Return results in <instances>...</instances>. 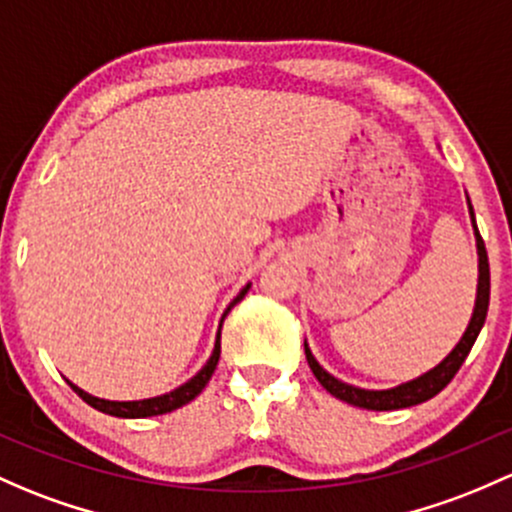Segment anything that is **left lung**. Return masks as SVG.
Here are the masks:
<instances>
[{
    "label": "left lung",
    "mask_w": 512,
    "mask_h": 512,
    "mask_svg": "<svg viewBox=\"0 0 512 512\" xmlns=\"http://www.w3.org/2000/svg\"><path fill=\"white\" fill-rule=\"evenodd\" d=\"M469 211H471V220H473V230H476V247H478V294H476V309H473L471 324H469V328H466L464 336H461V341L456 343L454 351L446 355L437 368H432L429 373L419 375L417 380H410V383H405V385H397V387H392V390H363V387H353V385L341 383V380L333 378L331 373H326V370L316 363V358L311 355L309 346L304 343V353H306V360H309L311 373H314L316 380L326 387V392H331L333 397H338V400L348 402V405H353V407L387 412V410H402V407H412V405H419V402L432 400L434 395H439V392L444 390L451 380H454V375L459 373V368L464 365L466 355L471 353L473 343H476L483 324H486L488 301H491V267H488L486 245H483L481 233H478L476 218H473L471 201H469Z\"/></svg>",
    "instance_id": "8db88e82"
}]
</instances>
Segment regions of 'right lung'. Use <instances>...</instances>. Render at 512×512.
<instances>
[{"instance_id":"add662e5","label":"right lung","mask_w":512,"mask_h":512,"mask_svg":"<svg viewBox=\"0 0 512 512\" xmlns=\"http://www.w3.org/2000/svg\"><path fill=\"white\" fill-rule=\"evenodd\" d=\"M247 289H250V284H247L245 289L238 294V297L233 299V304H238V301L245 297ZM230 304V306H233ZM228 306V311H230ZM228 311L223 314V319L228 316ZM223 326V324H220ZM218 358H220V328H218V338H215V348H213V355L208 358V363L203 365L201 370H198L196 375H193L188 383H184L181 387H176V390L166 392V395H159V397H149V400H134V402H112V400H100V397H93L88 395V392H83L80 387H75L73 383H68L73 387L75 392H78L80 397H83L85 402H88L90 407H95V410L105 412V414H112V417H127V419H139V417H154V414H166V412H174L179 410V407L188 405V402L193 400V397H198L203 392V387L208 385V380H211L215 365H218Z\"/></svg>"}]
</instances>
